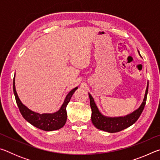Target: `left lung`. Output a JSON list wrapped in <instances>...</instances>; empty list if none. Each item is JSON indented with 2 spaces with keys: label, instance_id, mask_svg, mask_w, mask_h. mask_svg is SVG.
Segmentation results:
<instances>
[{
  "label": "left lung",
  "instance_id": "8db88e82",
  "mask_svg": "<svg viewBox=\"0 0 160 160\" xmlns=\"http://www.w3.org/2000/svg\"><path fill=\"white\" fill-rule=\"evenodd\" d=\"M148 92V82L147 88H146L144 99H143L140 107L138 109L134 111L132 113H130L128 115H126V116H123H123H121V117H107V116L102 114L101 112L98 109V108H97L95 102L94 101L93 97L89 93L90 107L92 109L91 118L93 125L97 128L109 132H119L122 131V130L128 128L129 126H132V124L136 122L138 119L140 117V116L141 115L146 104Z\"/></svg>",
  "mask_w": 160,
  "mask_h": 160
}]
</instances>
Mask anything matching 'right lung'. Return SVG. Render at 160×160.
I'll use <instances>...</instances> for the list:
<instances>
[{
  "label": "right lung",
  "instance_id": "add662e5",
  "mask_svg": "<svg viewBox=\"0 0 160 160\" xmlns=\"http://www.w3.org/2000/svg\"><path fill=\"white\" fill-rule=\"evenodd\" d=\"M15 77L13 79V92L15 97V100L17 102L19 110L22 115L23 118L32 126L37 127L45 131H52L61 128L67 120V112L66 107L68 104L70 99L74 94L75 90L78 89V87L72 89L70 92L67 94L66 99L64 100L63 104H62L61 109L58 112L53 113H42L34 112L33 111L28 109L21 102L20 98L18 97L17 92L15 90Z\"/></svg>",
  "mask_w": 160,
  "mask_h": 160
}]
</instances>
